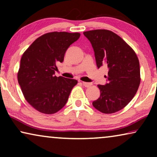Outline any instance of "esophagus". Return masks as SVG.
<instances>
[{
    "instance_id": "esophagus-1",
    "label": "esophagus",
    "mask_w": 157,
    "mask_h": 157,
    "mask_svg": "<svg viewBox=\"0 0 157 157\" xmlns=\"http://www.w3.org/2000/svg\"><path fill=\"white\" fill-rule=\"evenodd\" d=\"M82 83H83V85L85 87H89V86H91L92 85V83H87V82H82Z\"/></svg>"
}]
</instances>
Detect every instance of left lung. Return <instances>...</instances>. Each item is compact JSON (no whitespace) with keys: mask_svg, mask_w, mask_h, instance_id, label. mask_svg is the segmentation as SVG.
I'll use <instances>...</instances> for the list:
<instances>
[{"mask_svg":"<svg viewBox=\"0 0 157 157\" xmlns=\"http://www.w3.org/2000/svg\"><path fill=\"white\" fill-rule=\"evenodd\" d=\"M95 53L96 66L109 68L108 83L98 85L100 97L92 103L104 113H113L124 109L136 94L141 81L139 61L129 45L113 32L105 29L83 32Z\"/></svg>","mask_w":157,"mask_h":157,"instance_id":"8db88e82","label":"left lung"}]
</instances>
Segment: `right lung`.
Wrapping results in <instances>:
<instances>
[{"label": "right lung", "instance_id": "1", "mask_svg": "<svg viewBox=\"0 0 157 157\" xmlns=\"http://www.w3.org/2000/svg\"><path fill=\"white\" fill-rule=\"evenodd\" d=\"M79 33L50 32L33 42L21 57L18 81L25 99L40 113L53 114L65 106L78 81L54 76L56 63L63 62L66 50Z\"/></svg>", "mask_w": 157, "mask_h": 157}]
</instances>
